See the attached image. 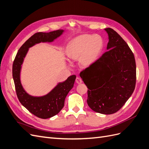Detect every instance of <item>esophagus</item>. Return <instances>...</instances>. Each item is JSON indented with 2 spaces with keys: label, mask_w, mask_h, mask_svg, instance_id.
Segmentation results:
<instances>
[{
  "label": "esophagus",
  "mask_w": 149,
  "mask_h": 149,
  "mask_svg": "<svg viewBox=\"0 0 149 149\" xmlns=\"http://www.w3.org/2000/svg\"><path fill=\"white\" fill-rule=\"evenodd\" d=\"M76 83H78V84H81L82 83V79L79 77H77L76 79Z\"/></svg>",
  "instance_id": "1"
}]
</instances>
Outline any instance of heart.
Returning <instances> with one entry per match:
<instances>
[{
	"label": "heart",
	"instance_id": "b5f03b06",
	"mask_svg": "<svg viewBox=\"0 0 149 149\" xmlns=\"http://www.w3.org/2000/svg\"><path fill=\"white\" fill-rule=\"evenodd\" d=\"M102 47V40L98 35H79L70 42L66 55L71 60H78L80 66L86 68L96 61Z\"/></svg>",
	"mask_w": 149,
	"mask_h": 149
}]
</instances>
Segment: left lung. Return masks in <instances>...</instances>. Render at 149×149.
I'll use <instances>...</instances> for the list:
<instances>
[{
	"instance_id": "8db88e82",
	"label": "left lung",
	"mask_w": 149,
	"mask_h": 149,
	"mask_svg": "<svg viewBox=\"0 0 149 149\" xmlns=\"http://www.w3.org/2000/svg\"><path fill=\"white\" fill-rule=\"evenodd\" d=\"M104 30L109 39L107 51L79 76L88 88L89 107L98 113L112 114L125 104L134 91L136 65L123 38L113 29Z\"/></svg>"
}]
</instances>
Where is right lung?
Returning a JSON list of instances; mask_svg holds the SVG:
<instances>
[{
  "label": "right lung",
  "instance_id": "add662e5",
  "mask_svg": "<svg viewBox=\"0 0 149 149\" xmlns=\"http://www.w3.org/2000/svg\"><path fill=\"white\" fill-rule=\"evenodd\" d=\"M64 30L50 32L36 33L23 44L18 51L12 66V76L17 95L19 101L31 114L41 119H48L56 115L65 104V98L73 88L76 76H69L63 82L59 83L50 92L42 96H33L25 91L20 81L22 65L29 48L40 43L52 42L63 33Z\"/></svg>",
  "mask_w": 149,
  "mask_h": 149
}]
</instances>
